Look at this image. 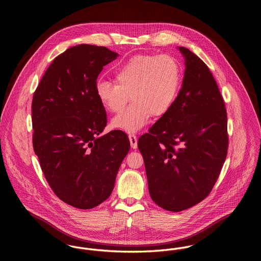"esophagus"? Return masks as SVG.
I'll return each instance as SVG.
<instances>
[{
  "label": "esophagus",
  "mask_w": 261,
  "mask_h": 261,
  "mask_svg": "<svg viewBox=\"0 0 261 261\" xmlns=\"http://www.w3.org/2000/svg\"><path fill=\"white\" fill-rule=\"evenodd\" d=\"M129 142H130V146L133 149H137L138 148V139L136 135H129L128 136Z\"/></svg>",
  "instance_id": "obj_1"
}]
</instances>
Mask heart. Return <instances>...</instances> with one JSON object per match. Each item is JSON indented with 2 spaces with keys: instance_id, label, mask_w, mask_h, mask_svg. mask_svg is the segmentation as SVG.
Listing matches in <instances>:
<instances>
[{
  "instance_id": "heart-1",
  "label": "heart",
  "mask_w": 261,
  "mask_h": 261,
  "mask_svg": "<svg viewBox=\"0 0 261 261\" xmlns=\"http://www.w3.org/2000/svg\"><path fill=\"white\" fill-rule=\"evenodd\" d=\"M115 83L100 80L95 85L99 102L109 112H121L112 121L115 128L127 133L140 130L150 115L159 117L174 103L180 83L181 68L171 55H139L123 63L114 73Z\"/></svg>"
}]
</instances>
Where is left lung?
I'll return each instance as SVG.
<instances>
[{
	"mask_svg": "<svg viewBox=\"0 0 261 261\" xmlns=\"http://www.w3.org/2000/svg\"><path fill=\"white\" fill-rule=\"evenodd\" d=\"M182 88L138 142L152 201L180 212L203 201L215 185L228 149L227 112L208 66L185 47Z\"/></svg>",
	"mask_w": 261,
	"mask_h": 261,
	"instance_id": "8db88e82",
	"label": "left lung"
}]
</instances>
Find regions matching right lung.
<instances>
[{"mask_svg": "<svg viewBox=\"0 0 261 261\" xmlns=\"http://www.w3.org/2000/svg\"><path fill=\"white\" fill-rule=\"evenodd\" d=\"M116 57L103 46H73L53 60L33 95V149L42 172L55 195L78 209L111 196L130 147L122 130L101 135L108 119L96 79Z\"/></svg>", "mask_w": 261, "mask_h": 261, "instance_id": "right-lung-1", "label": "right lung"}]
</instances>
